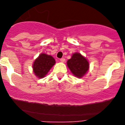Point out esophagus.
<instances>
[{"instance_id":"esophagus-1","label":"esophagus","mask_w":125,"mask_h":125,"mask_svg":"<svg viewBox=\"0 0 125 125\" xmlns=\"http://www.w3.org/2000/svg\"><path fill=\"white\" fill-rule=\"evenodd\" d=\"M65 58H61L60 59V62H65Z\"/></svg>"}]
</instances>
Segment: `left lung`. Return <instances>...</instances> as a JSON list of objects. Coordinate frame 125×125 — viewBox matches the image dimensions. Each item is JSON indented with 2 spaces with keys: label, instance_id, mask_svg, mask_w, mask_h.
Wrapping results in <instances>:
<instances>
[{
  "label": "left lung",
  "instance_id": "left-lung-1",
  "mask_svg": "<svg viewBox=\"0 0 125 125\" xmlns=\"http://www.w3.org/2000/svg\"><path fill=\"white\" fill-rule=\"evenodd\" d=\"M67 64L71 73L78 78H82L89 70L88 61L78 52L74 53L71 58L67 62Z\"/></svg>",
  "mask_w": 125,
  "mask_h": 125
}]
</instances>
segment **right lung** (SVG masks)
<instances>
[{
    "instance_id": "1",
    "label": "right lung",
    "mask_w": 125,
    "mask_h": 125,
    "mask_svg": "<svg viewBox=\"0 0 125 125\" xmlns=\"http://www.w3.org/2000/svg\"><path fill=\"white\" fill-rule=\"evenodd\" d=\"M55 63L54 58L52 56L42 53L35 60L32 65L34 74L39 78L45 77Z\"/></svg>"
}]
</instances>
